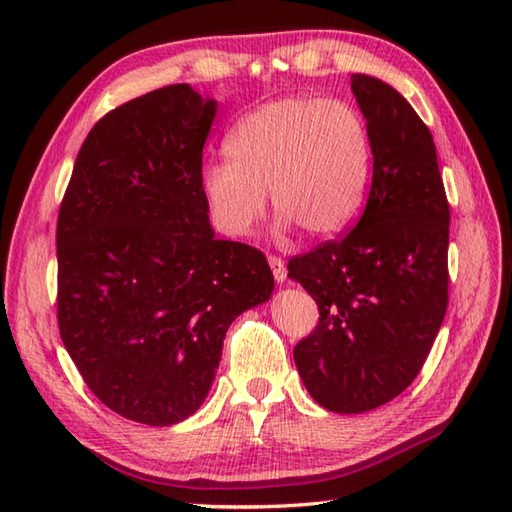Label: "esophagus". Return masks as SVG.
Masks as SVG:
<instances>
[{
	"mask_svg": "<svg viewBox=\"0 0 512 512\" xmlns=\"http://www.w3.org/2000/svg\"><path fill=\"white\" fill-rule=\"evenodd\" d=\"M268 264H271V271H273L275 282H280V284L287 282V264H284L280 257L271 255V257H268Z\"/></svg>",
	"mask_w": 512,
	"mask_h": 512,
	"instance_id": "34e87169",
	"label": "esophagus"
}]
</instances>
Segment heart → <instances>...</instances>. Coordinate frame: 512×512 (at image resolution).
I'll return each mask as SVG.
<instances>
[{"label": "heart", "instance_id": "b5f03b06", "mask_svg": "<svg viewBox=\"0 0 512 512\" xmlns=\"http://www.w3.org/2000/svg\"><path fill=\"white\" fill-rule=\"evenodd\" d=\"M230 160L205 162L201 192L216 228L244 237L266 210L280 228L332 239L359 219L372 180L366 119L345 101L282 97L239 121L225 140Z\"/></svg>", "mask_w": 512, "mask_h": 512}]
</instances>
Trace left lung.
<instances>
[{"label": "left lung", "instance_id": "obj_1", "mask_svg": "<svg viewBox=\"0 0 512 512\" xmlns=\"http://www.w3.org/2000/svg\"><path fill=\"white\" fill-rule=\"evenodd\" d=\"M350 81L372 140L366 210L348 235L287 266L320 311L293 359L309 395L334 413L372 411L411 386L449 284V203L429 128L388 83Z\"/></svg>", "mask_w": 512, "mask_h": 512}]
</instances>
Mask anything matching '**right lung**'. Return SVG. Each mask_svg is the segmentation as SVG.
I'll use <instances>...</instances> for the list:
<instances>
[{"label": "right lung", "mask_w": 512, "mask_h": 512, "mask_svg": "<svg viewBox=\"0 0 512 512\" xmlns=\"http://www.w3.org/2000/svg\"><path fill=\"white\" fill-rule=\"evenodd\" d=\"M214 115L187 83L110 110L58 212L60 339L110 411L151 427L196 413L232 320L273 291L262 250L214 237L201 192Z\"/></svg>", "instance_id": "obj_1"}]
</instances>
